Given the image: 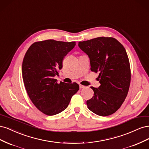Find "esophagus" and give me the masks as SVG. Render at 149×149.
I'll use <instances>...</instances> for the list:
<instances>
[{
	"mask_svg": "<svg viewBox=\"0 0 149 149\" xmlns=\"http://www.w3.org/2000/svg\"><path fill=\"white\" fill-rule=\"evenodd\" d=\"M86 86H84L83 85H81V84H79V88L80 89H83V88H85Z\"/></svg>",
	"mask_w": 149,
	"mask_h": 149,
	"instance_id": "1",
	"label": "esophagus"
}]
</instances>
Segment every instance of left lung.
Returning <instances> with one entry per match:
<instances>
[{"label": "left lung", "mask_w": 149, "mask_h": 149, "mask_svg": "<svg viewBox=\"0 0 149 149\" xmlns=\"http://www.w3.org/2000/svg\"><path fill=\"white\" fill-rule=\"evenodd\" d=\"M78 46L90 59L91 71L100 72L98 88L91 87L94 96L86 101L88 109L101 116L118 111L127 95L131 79L125 49L118 40L101 37L79 42Z\"/></svg>", "instance_id": "8db88e82"}]
</instances>
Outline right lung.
<instances>
[{
  "label": "right lung",
  "instance_id": "obj_1",
  "mask_svg": "<svg viewBox=\"0 0 149 149\" xmlns=\"http://www.w3.org/2000/svg\"><path fill=\"white\" fill-rule=\"evenodd\" d=\"M75 45V42L54 40L36 42L24 56L22 78L25 89L35 106L45 114L53 116L64 111L79 90L76 83H58L54 78Z\"/></svg>",
  "mask_w": 149,
  "mask_h": 149
}]
</instances>
